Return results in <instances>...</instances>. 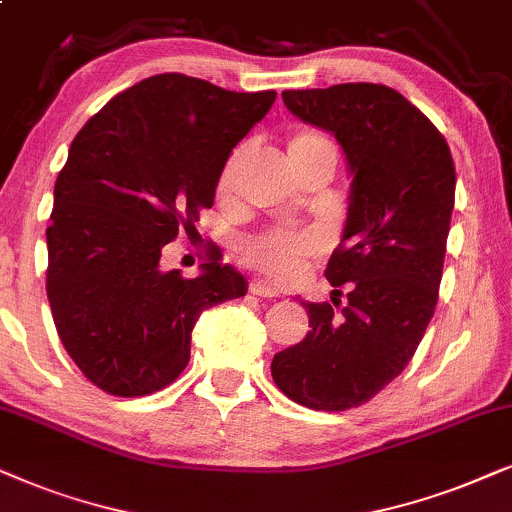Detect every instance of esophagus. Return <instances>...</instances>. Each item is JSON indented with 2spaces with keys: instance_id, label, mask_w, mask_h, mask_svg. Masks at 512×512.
Masks as SVG:
<instances>
[{
  "instance_id": "34e87169",
  "label": "esophagus",
  "mask_w": 512,
  "mask_h": 512,
  "mask_svg": "<svg viewBox=\"0 0 512 512\" xmlns=\"http://www.w3.org/2000/svg\"><path fill=\"white\" fill-rule=\"evenodd\" d=\"M250 292H252V295H257V297H278V290L274 288V285H269L264 281H252Z\"/></svg>"
}]
</instances>
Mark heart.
Masks as SVG:
<instances>
[{
    "mask_svg": "<svg viewBox=\"0 0 512 512\" xmlns=\"http://www.w3.org/2000/svg\"><path fill=\"white\" fill-rule=\"evenodd\" d=\"M245 156V147H238L234 154L224 163L220 180H217V189L220 192H229L234 185L236 170L241 166ZM288 156L292 163H302L318 159V156H330L337 161L335 145L311 128H302V131L292 133L288 140ZM320 241L309 231H295V229H271L264 234L250 238L243 248V260L250 267L264 271V274L276 278V281H292L297 278L299 267H302L304 257L318 250Z\"/></svg>",
    "mask_w": 512,
    "mask_h": 512,
    "instance_id": "heart-1",
    "label": "heart"
}]
</instances>
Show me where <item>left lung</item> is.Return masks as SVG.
Listing matches in <instances>:
<instances>
[{"label":"left lung","mask_w":512,"mask_h":512,"mask_svg":"<svg viewBox=\"0 0 512 512\" xmlns=\"http://www.w3.org/2000/svg\"><path fill=\"white\" fill-rule=\"evenodd\" d=\"M283 102L335 135L353 182L342 243L325 269L337 297L302 302L311 330L276 353L271 377L299 405L344 412L405 370L431 323L456 170L438 128L388 86L283 91ZM344 282L350 292L342 305Z\"/></svg>","instance_id":"8db88e82"}]
</instances>
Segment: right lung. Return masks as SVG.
<instances>
[{
	"mask_svg": "<svg viewBox=\"0 0 512 512\" xmlns=\"http://www.w3.org/2000/svg\"><path fill=\"white\" fill-rule=\"evenodd\" d=\"M274 100L156 74L114 95L72 140L46 229V295L65 351L105 393L173 384L201 311L248 290L222 255L185 278L161 269V252L182 229L199 234L231 149Z\"/></svg>",
	"mask_w": 512,
	"mask_h": 512,
	"instance_id": "add662e5",
	"label": "right lung"
}]
</instances>
